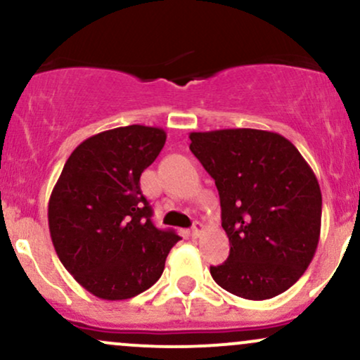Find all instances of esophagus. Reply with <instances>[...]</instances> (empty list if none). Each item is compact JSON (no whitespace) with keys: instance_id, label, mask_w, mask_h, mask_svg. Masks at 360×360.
Returning a JSON list of instances; mask_svg holds the SVG:
<instances>
[{"instance_id":"obj_1","label":"esophagus","mask_w":360,"mask_h":360,"mask_svg":"<svg viewBox=\"0 0 360 360\" xmlns=\"http://www.w3.org/2000/svg\"><path fill=\"white\" fill-rule=\"evenodd\" d=\"M203 232H205V225H203V223L194 221L193 223V229H191V237L193 238H198Z\"/></svg>"}]
</instances>
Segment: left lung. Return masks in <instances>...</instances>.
I'll use <instances>...</instances> for the list:
<instances>
[{"label": "left lung", "instance_id": "8db88e82", "mask_svg": "<svg viewBox=\"0 0 360 360\" xmlns=\"http://www.w3.org/2000/svg\"><path fill=\"white\" fill-rule=\"evenodd\" d=\"M191 152L214 179L230 255L210 272L245 300L281 295L308 269L321 226L315 172L283 135L255 128L193 131Z\"/></svg>", "mask_w": 360, "mask_h": 360}]
</instances>
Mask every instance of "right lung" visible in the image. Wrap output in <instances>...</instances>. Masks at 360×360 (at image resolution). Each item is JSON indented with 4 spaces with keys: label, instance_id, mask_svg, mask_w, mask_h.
Listing matches in <instances>:
<instances>
[{
    "label": "right lung",
    "instance_id": "add662e5",
    "mask_svg": "<svg viewBox=\"0 0 360 360\" xmlns=\"http://www.w3.org/2000/svg\"><path fill=\"white\" fill-rule=\"evenodd\" d=\"M166 143L162 128L128 125L79 143L49 200V229L64 267L86 291L128 300L162 276L181 237L152 223L140 176Z\"/></svg>",
    "mask_w": 360,
    "mask_h": 360
}]
</instances>
